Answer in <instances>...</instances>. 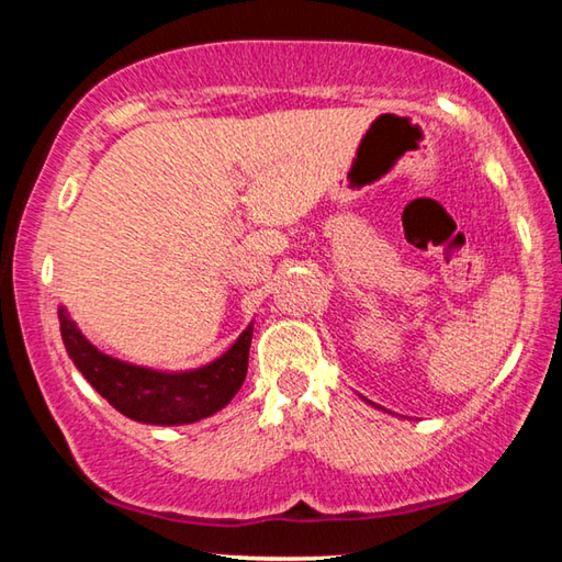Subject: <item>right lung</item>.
Wrapping results in <instances>:
<instances>
[{
  "instance_id": "obj_1",
  "label": "right lung",
  "mask_w": 562,
  "mask_h": 562,
  "mask_svg": "<svg viewBox=\"0 0 562 562\" xmlns=\"http://www.w3.org/2000/svg\"><path fill=\"white\" fill-rule=\"evenodd\" d=\"M59 322L61 339L76 369L116 412L133 422L160 426L193 424L198 418L221 412L245 382L252 327H247L213 364L193 372L166 374L101 355L74 327L64 307H59Z\"/></svg>"
}]
</instances>
